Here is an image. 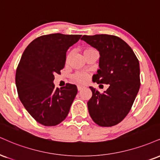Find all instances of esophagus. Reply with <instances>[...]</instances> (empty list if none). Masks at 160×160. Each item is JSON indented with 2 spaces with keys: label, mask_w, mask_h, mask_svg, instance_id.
Here are the masks:
<instances>
[{
  "label": "esophagus",
  "mask_w": 160,
  "mask_h": 160,
  "mask_svg": "<svg viewBox=\"0 0 160 160\" xmlns=\"http://www.w3.org/2000/svg\"><path fill=\"white\" fill-rule=\"evenodd\" d=\"M82 88H84V86H78V91H81Z\"/></svg>",
  "instance_id": "esophagus-1"
}]
</instances>
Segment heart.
Returning <instances> with one entry per match:
<instances>
[{
    "label": "heart",
    "mask_w": 160,
    "mask_h": 160,
    "mask_svg": "<svg viewBox=\"0 0 160 160\" xmlns=\"http://www.w3.org/2000/svg\"><path fill=\"white\" fill-rule=\"evenodd\" d=\"M95 51H97L95 48H91V47H88L84 49L83 53L84 55L86 56L88 54V53H93V52ZM72 57V51L68 52L66 55V58H65V61H66V62H68L70 61ZM72 79L75 82H78V83H85L88 80V74L83 72H78L74 73V74L72 75Z\"/></svg>",
    "instance_id": "b5f03b06"
}]
</instances>
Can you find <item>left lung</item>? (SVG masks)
Wrapping results in <instances>:
<instances>
[{
  "mask_svg": "<svg viewBox=\"0 0 160 160\" xmlns=\"http://www.w3.org/2000/svg\"><path fill=\"white\" fill-rule=\"evenodd\" d=\"M81 39L101 55L100 69L92 81L109 85L103 93L90 86L92 96L87 103L88 112L99 126H114L128 115L139 90V62L131 48L118 36L85 35Z\"/></svg>",
  "mask_w": 160,
  "mask_h": 160,
  "instance_id": "1",
  "label": "left lung"
}]
</instances>
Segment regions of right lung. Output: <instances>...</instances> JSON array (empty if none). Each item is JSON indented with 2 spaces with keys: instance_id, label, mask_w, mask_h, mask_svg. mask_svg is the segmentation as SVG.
I'll list each match as a JSON object with an SVG mask.
<instances>
[{
  "instance_id": "obj_1",
  "label": "right lung",
  "mask_w": 160,
  "mask_h": 160,
  "mask_svg": "<svg viewBox=\"0 0 160 160\" xmlns=\"http://www.w3.org/2000/svg\"><path fill=\"white\" fill-rule=\"evenodd\" d=\"M81 35L53 33L36 38L24 50L15 74L18 95L24 108L44 126H56L68 115L78 88H55V74L64 68L66 51Z\"/></svg>"
}]
</instances>
